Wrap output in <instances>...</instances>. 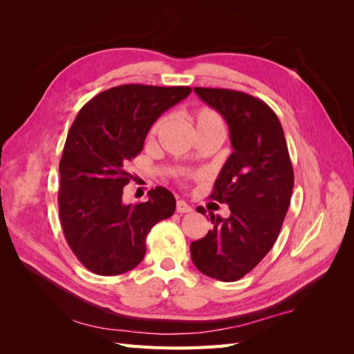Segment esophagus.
I'll return each instance as SVG.
<instances>
[{"label":"esophagus","instance_id":"obj_1","mask_svg":"<svg viewBox=\"0 0 354 354\" xmlns=\"http://www.w3.org/2000/svg\"><path fill=\"white\" fill-rule=\"evenodd\" d=\"M176 209H177V212H180V214H183V212H192V211H194V209H192V207L189 205V203H186L185 201H177Z\"/></svg>","mask_w":354,"mask_h":354}]
</instances>
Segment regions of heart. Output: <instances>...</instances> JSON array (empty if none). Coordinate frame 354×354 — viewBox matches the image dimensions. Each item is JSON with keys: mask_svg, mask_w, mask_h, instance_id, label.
Masks as SVG:
<instances>
[{"mask_svg": "<svg viewBox=\"0 0 354 354\" xmlns=\"http://www.w3.org/2000/svg\"><path fill=\"white\" fill-rule=\"evenodd\" d=\"M192 122L195 124V128L198 134L201 133H208V131H224V122L223 118L211 108H199L192 112L190 115ZM167 118L162 116L151 127V131H149V138H155L160 130L165 127Z\"/></svg>", "mask_w": 354, "mask_h": 354, "instance_id": "heart-1", "label": "heart"}]
</instances>
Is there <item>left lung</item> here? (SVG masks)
<instances>
[{"instance_id":"left-lung-1","label":"left lung","mask_w":354,"mask_h":354,"mask_svg":"<svg viewBox=\"0 0 354 354\" xmlns=\"http://www.w3.org/2000/svg\"><path fill=\"white\" fill-rule=\"evenodd\" d=\"M195 93L226 120L233 152L209 195L227 203L230 216L211 214L214 227L190 243V257L201 273L234 282L264 259L279 236L294 169L282 125L263 100L224 88L195 87Z\"/></svg>"}]
</instances>
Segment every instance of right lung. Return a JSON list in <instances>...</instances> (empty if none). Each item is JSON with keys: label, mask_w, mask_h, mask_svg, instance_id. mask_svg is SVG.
Instances as JSON below:
<instances>
[{"label": "right lung", "mask_w": 354, "mask_h": 354, "mask_svg": "<svg viewBox=\"0 0 354 354\" xmlns=\"http://www.w3.org/2000/svg\"><path fill=\"white\" fill-rule=\"evenodd\" d=\"M190 87L125 84L85 103L75 118L59 164V214L63 234L84 267L115 276L134 269L146 254L147 233L176 211L165 187L149 201L125 203L127 165L142 152L151 127L186 99Z\"/></svg>", "instance_id": "right-lung-1"}]
</instances>
